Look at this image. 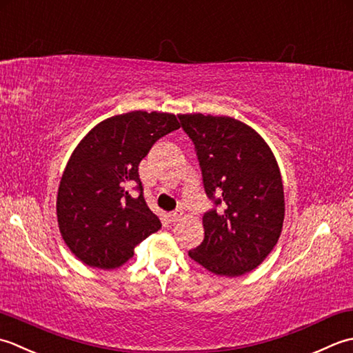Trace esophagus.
I'll list each match as a JSON object with an SVG mask.
<instances>
[{
    "label": "esophagus",
    "mask_w": 353,
    "mask_h": 353,
    "mask_svg": "<svg viewBox=\"0 0 353 353\" xmlns=\"http://www.w3.org/2000/svg\"><path fill=\"white\" fill-rule=\"evenodd\" d=\"M183 218H184V212L181 210V208H176L175 212L169 213V221H172V222H178V221H181Z\"/></svg>",
    "instance_id": "1"
}]
</instances>
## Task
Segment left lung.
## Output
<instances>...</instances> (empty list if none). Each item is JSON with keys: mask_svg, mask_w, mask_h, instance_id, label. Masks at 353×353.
Listing matches in <instances>:
<instances>
[{"mask_svg": "<svg viewBox=\"0 0 353 353\" xmlns=\"http://www.w3.org/2000/svg\"><path fill=\"white\" fill-rule=\"evenodd\" d=\"M195 145L207 198L204 241L193 261L219 276L236 277L261 265L279 241L285 218L277 161L254 129L232 117L183 114Z\"/></svg>", "mask_w": 353, "mask_h": 353, "instance_id": "left-lung-1", "label": "left lung"}]
</instances>
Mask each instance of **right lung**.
Instances as JSON below:
<instances>
[{
    "mask_svg": "<svg viewBox=\"0 0 353 353\" xmlns=\"http://www.w3.org/2000/svg\"><path fill=\"white\" fill-rule=\"evenodd\" d=\"M178 128L174 114L132 111L99 123L74 149L56 210L63 241L88 267H120L161 228L143 196L139 164L155 141ZM132 190L139 195L131 196Z\"/></svg>",
    "mask_w": 353,
    "mask_h": 353,
    "instance_id": "obj_1",
    "label": "right lung"
}]
</instances>
